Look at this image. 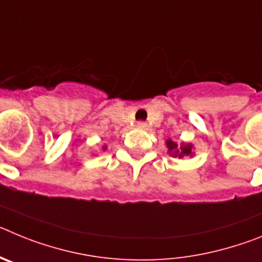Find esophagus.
Segmentation results:
<instances>
[{"label": "esophagus", "mask_w": 262, "mask_h": 262, "mask_svg": "<svg viewBox=\"0 0 262 262\" xmlns=\"http://www.w3.org/2000/svg\"><path fill=\"white\" fill-rule=\"evenodd\" d=\"M136 126H138V128H140V129L147 128V123H145V122H143V120L138 122V124H136Z\"/></svg>", "instance_id": "1"}]
</instances>
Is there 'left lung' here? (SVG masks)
<instances>
[{"mask_svg":"<svg viewBox=\"0 0 262 262\" xmlns=\"http://www.w3.org/2000/svg\"><path fill=\"white\" fill-rule=\"evenodd\" d=\"M166 147L169 148V152L170 155L174 157H178V159H182L184 156H189L191 155V145H184L182 144L181 147H178L173 140H168L166 142Z\"/></svg>","mask_w":262,"mask_h":262,"instance_id":"1","label":"left lung"}]
</instances>
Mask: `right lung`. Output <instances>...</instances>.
Masks as SVG:
<instances>
[{"label": "right lung", "mask_w": 262, "mask_h": 262, "mask_svg": "<svg viewBox=\"0 0 262 262\" xmlns=\"http://www.w3.org/2000/svg\"><path fill=\"white\" fill-rule=\"evenodd\" d=\"M103 149H105V147H103Z\"/></svg>", "instance_id": "add662e5"}]
</instances>
